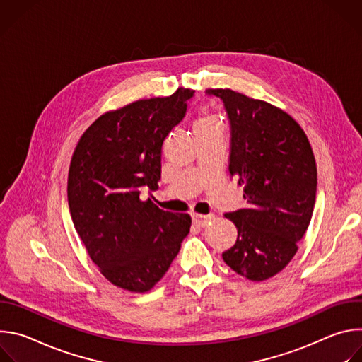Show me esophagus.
I'll return each instance as SVG.
<instances>
[{
	"instance_id": "1",
	"label": "esophagus",
	"mask_w": 362,
	"mask_h": 362,
	"mask_svg": "<svg viewBox=\"0 0 362 362\" xmlns=\"http://www.w3.org/2000/svg\"><path fill=\"white\" fill-rule=\"evenodd\" d=\"M215 215H199V214H192V219L197 226H204L208 225L211 221H214Z\"/></svg>"
}]
</instances>
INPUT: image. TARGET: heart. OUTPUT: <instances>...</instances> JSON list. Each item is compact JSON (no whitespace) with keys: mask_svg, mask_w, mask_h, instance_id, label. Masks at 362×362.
<instances>
[{"mask_svg":"<svg viewBox=\"0 0 362 362\" xmlns=\"http://www.w3.org/2000/svg\"><path fill=\"white\" fill-rule=\"evenodd\" d=\"M216 122H218L216 117H214V116H211V115H203V116H200V117L196 120L194 127L206 126V124H212V123H216Z\"/></svg>","mask_w":362,"mask_h":362,"instance_id":"obj_1","label":"heart"}]
</instances>
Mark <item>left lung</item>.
Listing matches in <instances>:
<instances>
[{"label":"left lung","mask_w":362,"mask_h":362,"mask_svg":"<svg viewBox=\"0 0 362 362\" xmlns=\"http://www.w3.org/2000/svg\"><path fill=\"white\" fill-rule=\"evenodd\" d=\"M230 123L229 173L243 185L246 208L225 214L238 229L222 253L240 276L259 282L275 276L295 256L311 222L317 163L300 126L284 110L230 88H209Z\"/></svg>","instance_id":"8db88e82"}]
</instances>
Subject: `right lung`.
I'll use <instances>...</instances> for the list:
<instances>
[{
  "label": "right lung",
  "mask_w": 362,
  "mask_h": 362,
  "mask_svg": "<svg viewBox=\"0 0 362 362\" xmlns=\"http://www.w3.org/2000/svg\"><path fill=\"white\" fill-rule=\"evenodd\" d=\"M193 93L179 87L101 115L74 148L67 182L74 228L90 259L122 289L150 291L190 230L187 214L141 200L140 190L159 187L163 140L183 120Z\"/></svg>",
  "instance_id": "right-lung-1"
}]
</instances>
